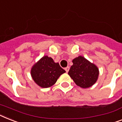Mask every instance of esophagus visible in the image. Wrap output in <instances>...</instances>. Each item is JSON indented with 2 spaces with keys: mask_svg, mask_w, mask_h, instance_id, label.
Returning <instances> with one entry per match:
<instances>
[{
  "mask_svg": "<svg viewBox=\"0 0 122 122\" xmlns=\"http://www.w3.org/2000/svg\"><path fill=\"white\" fill-rule=\"evenodd\" d=\"M64 70H65V71H66V73H68V71H69V70H70V67H69V66H67L66 68H65Z\"/></svg>",
  "mask_w": 122,
  "mask_h": 122,
  "instance_id": "34e87169",
  "label": "esophagus"
}]
</instances>
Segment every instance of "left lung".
Here are the masks:
<instances>
[{
    "label": "left lung",
    "instance_id": "1",
    "mask_svg": "<svg viewBox=\"0 0 122 122\" xmlns=\"http://www.w3.org/2000/svg\"><path fill=\"white\" fill-rule=\"evenodd\" d=\"M68 75L76 85L83 88L92 86L97 82L99 75L98 68L84 57L80 56L73 60Z\"/></svg>",
    "mask_w": 122,
    "mask_h": 122
}]
</instances>
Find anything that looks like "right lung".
<instances>
[{
    "label": "right lung",
    "instance_id": "right-lung-1",
    "mask_svg": "<svg viewBox=\"0 0 122 122\" xmlns=\"http://www.w3.org/2000/svg\"><path fill=\"white\" fill-rule=\"evenodd\" d=\"M66 72L58 63L47 56H43L30 70L32 78L36 83L41 88H49L56 83L58 78Z\"/></svg>",
    "mask_w": 122,
    "mask_h": 122
}]
</instances>
